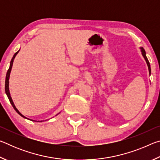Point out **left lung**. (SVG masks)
Returning a JSON list of instances; mask_svg holds the SVG:
<instances>
[{"instance_id":"left-lung-1","label":"left lung","mask_w":160,"mask_h":160,"mask_svg":"<svg viewBox=\"0 0 160 160\" xmlns=\"http://www.w3.org/2000/svg\"><path fill=\"white\" fill-rule=\"evenodd\" d=\"M140 49H141V52H142V55L143 56V57H144L145 60L146 61V63H147V65L148 66V70H149V72H150V75L151 73V68H150V62H149L148 59L147 58V56H146V53H145V51L144 48L142 47H140Z\"/></svg>"}]
</instances>
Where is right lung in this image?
I'll list each match as a JSON object with an SVG mask.
<instances>
[{"mask_svg":"<svg viewBox=\"0 0 160 160\" xmlns=\"http://www.w3.org/2000/svg\"><path fill=\"white\" fill-rule=\"evenodd\" d=\"M19 51H20V50H19L18 51H17V52H16V53L14 54V56H13V57H12V58L11 61H10V68H9V69L8 70V72H7V74H6V77H5V93H6L8 97V99H9V101H10V104H12V107L14 108V109L16 111V112H17L19 115H20V116H22V117H23V118H26L25 116H23L22 114V113H21L20 112H19V111L17 109V108L15 107V104H14V103H13L11 97H10V91H9V78H10V71H11V69H12V64H13V61H14V58H15L16 55H17V54L18 53ZM28 119H29V118H28ZM31 121H33V120H31Z\"/></svg>","mask_w":160,"mask_h":160,"instance_id":"obj_1","label":"right lung"}]
</instances>
